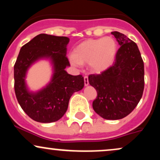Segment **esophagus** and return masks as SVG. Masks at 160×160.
<instances>
[{"mask_svg": "<svg viewBox=\"0 0 160 160\" xmlns=\"http://www.w3.org/2000/svg\"><path fill=\"white\" fill-rule=\"evenodd\" d=\"M84 84H85V86L89 85V79H88L87 76L84 77Z\"/></svg>", "mask_w": 160, "mask_h": 160, "instance_id": "esophagus-1", "label": "esophagus"}]
</instances>
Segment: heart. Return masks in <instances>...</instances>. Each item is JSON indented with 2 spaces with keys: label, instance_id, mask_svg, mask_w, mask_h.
I'll return each instance as SVG.
<instances>
[{
  "label": "heart",
  "instance_id": "b5f03b06",
  "mask_svg": "<svg viewBox=\"0 0 160 160\" xmlns=\"http://www.w3.org/2000/svg\"><path fill=\"white\" fill-rule=\"evenodd\" d=\"M117 53V43L111 37L89 39L74 49L71 62L75 66L88 64L92 72L100 74L113 65Z\"/></svg>",
  "mask_w": 160,
  "mask_h": 160
}]
</instances>
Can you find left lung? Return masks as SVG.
<instances>
[{"mask_svg": "<svg viewBox=\"0 0 160 160\" xmlns=\"http://www.w3.org/2000/svg\"><path fill=\"white\" fill-rule=\"evenodd\" d=\"M111 34L120 47L113 65L100 74H91L89 82L97 91L92 108L106 120H120L135 109L144 88V62L135 42L118 32Z\"/></svg>", "mask_w": 160, "mask_h": 160, "instance_id": "1", "label": "left lung"}]
</instances>
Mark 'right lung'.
<instances>
[{"instance_id":"right-lung-1","label":"right lung","mask_w":160,"mask_h":160,"mask_svg":"<svg viewBox=\"0 0 160 160\" xmlns=\"http://www.w3.org/2000/svg\"><path fill=\"white\" fill-rule=\"evenodd\" d=\"M70 39L40 34L22 47L14 65V89L18 102L32 120L39 122H52L63 117L68 107L70 98L84 86L82 75L68 74L70 66L66 56ZM49 58L54 72L51 82L37 93L29 92L25 84L29 67L40 58Z\"/></svg>"}]
</instances>
